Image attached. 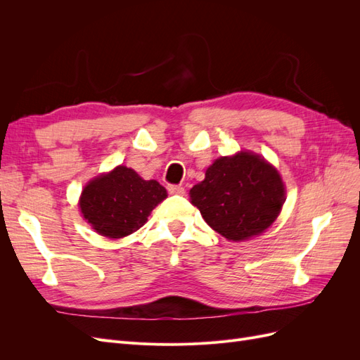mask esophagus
<instances>
[{
	"instance_id": "obj_1",
	"label": "esophagus",
	"mask_w": 360,
	"mask_h": 360,
	"mask_svg": "<svg viewBox=\"0 0 360 360\" xmlns=\"http://www.w3.org/2000/svg\"><path fill=\"white\" fill-rule=\"evenodd\" d=\"M168 192L171 195H184V193H186V191H184V188L180 186V184H169Z\"/></svg>"
}]
</instances>
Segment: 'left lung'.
<instances>
[{
  "label": "left lung",
  "instance_id": "8db88e82",
  "mask_svg": "<svg viewBox=\"0 0 360 360\" xmlns=\"http://www.w3.org/2000/svg\"><path fill=\"white\" fill-rule=\"evenodd\" d=\"M189 195L216 233L242 242L275 222L285 201V186L264 158L240 151L216 159Z\"/></svg>",
  "mask_w": 360,
  "mask_h": 360
}]
</instances>
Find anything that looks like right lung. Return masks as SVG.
Instances as JSON below:
<instances>
[{
  "instance_id": "1",
  "label": "right lung",
  "mask_w": 360,
  "mask_h": 360,
  "mask_svg": "<svg viewBox=\"0 0 360 360\" xmlns=\"http://www.w3.org/2000/svg\"><path fill=\"white\" fill-rule=\"evenodd\" d=\"M167 197V189L156 180L141 179L132 168L120 165L89 181L79 209L96 233L122 238L139 230Z\"/></svg>"
}]
</instances>
